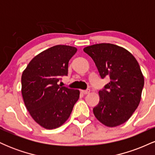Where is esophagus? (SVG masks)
Masks as SVG:
<instances>
[{
  "label": "esophagus",
  "instance_id": "esophagus-1",
  "mask_svg": "<svg viewBox=\"0 0 155 155\" xmlns=\"http://www.w3.org/2000/svg\"><path fill=\"white\" fill-rule=\"evenodd\" d=\"M81 92H82L83 94H84V95H87V94L90 93V90H89V89H87V90H81Z\"/></svg>",
  "mask_w": 155,
  "mask_h": 155
}]
</instances>
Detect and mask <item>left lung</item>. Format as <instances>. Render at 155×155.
<instances>
[{
    "label": "left lung",
    "instance_id": "left-lung-1",
    "mask_svg": "<svg viewBox=\"0 0 155 155\" xmlns=\"http://www.w3.org/2000/svg\"><path fill=\"white\" fill-rule=\"evenodd\" d=\"M83 50L93 60L101 77L111 79L98 92L94 115L109 127L124 123L139 105L144 84L138 61L127 49L112 44H93Z\"/></svg>",
    "mask_w": 155,
    "mask_h": 155
}]
</instances>
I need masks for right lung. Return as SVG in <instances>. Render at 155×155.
<instances>
[{
	"instance_id": "right-lung-1",
	"label": "right lung",
	"mask_w": 155,
	"mask_h": 155,
	"mask_svg": "<svg viewBox=\"0 0 155 155\" xmlns=\"http://www.w3.org/2000/svg\"><path fill=\"white\" fill-rule=\"evenodd\" d=\"M77 49L56 45L31 60L22 74V95L32 118L44 128H58L69 118L79 97V90L58 84L67 76L68 62Z\"/></svg>"
}]
</instances>
